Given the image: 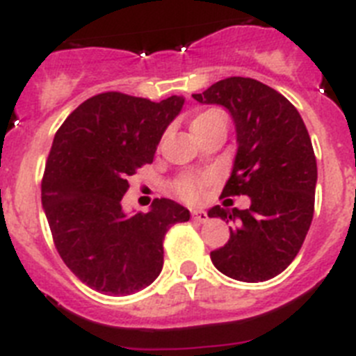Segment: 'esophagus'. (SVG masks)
Listing matches in <instances>:
<instances>
[{"instance_id":"obj_1","label":"esophagus","mask_w":356,"mask_h":356,"mask_svg":"<svg viewBox=\"0 0 356 356\" xmlns=\"http://www.w3.org/2000/svg\"><path fill=\"white\" fill-rule=\"evenodd\" d=\"M191 220H195V222H198V223H204L209 220V216H207L206 211L197 209V211H191Z\"/></svg>"}]
</instances>
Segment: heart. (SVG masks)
I'll return each mask as SVG.
<instances>
[{
  "mask_svg": "<svg viewBox=\"0 0 356 356\" xmlns=\"http://www.w3.org/2000/svg\"><path fill=\"white\" fill-rule=\"evenodd\" d=\"M218 124H225L223 115L216 110H206L195 115L190 127H191V133L195 134V138H198V136H202L206 131H209L211 127L218 126ZM207 182H209L207 181V177L186 175V177H181L179 181H175L174 191L177 193L179 198H182V200L197 202L200 200V197L204 195Z\"/></svg>",
  "mask_w": 356,
  "mask_h": 356,
  "instance_id": "1",
  "label": "heart"
}]
</instances>
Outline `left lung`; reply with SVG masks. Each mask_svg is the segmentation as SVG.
I'll return each mask as SVG.
<instances>
[{
	"label": "left lung",
	"mask_w": 356,
	"mask_h": 356,
	"mask_svg": "<svg viewBox=\"0 0 356 356\" xmlns=\"http://www.w3.org/2000/svg\"><path fill=\"white\" fill-rule=\"evenodd\" d=\"M193 99L229 110L238 152L222 197H250L248 209H209L234 223L211 261L234 280H270L294 261L312 223L318 165L309 131L296 108L257 79H222Z\"/></svg>",
	"instance_id": "obj_1"
}]
</instances>
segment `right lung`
I'll use <instances>...</instances> for the list:
<instances>
[{
	"mask_svg": "<svg viewBox=\"0 0 356 356\" xmlns=\"http://www.w3.org/2000/svg\"><path fill=\"white\" fill-rule=\"evenodd\" d=\"M184 99L161 102L104 92L79 104L60 126L42 177V207L60 257L72 273L110 296L145 289L163 270V239L190 211L156 198L127 216V179L154 159Z\"/></svg>",
	"mask_w": 356,
	"mask_h": 356,
	"instance_id": "right-lung-1",
	"label": "right lung"
}]
</instances>
